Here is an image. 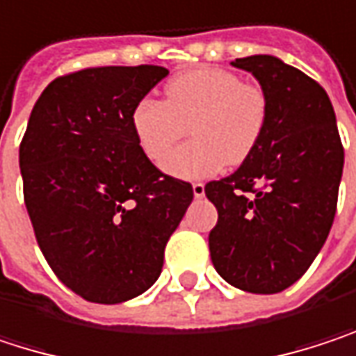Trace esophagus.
Here are the masks:
<instances>
[{
    "instance_id": "obj_1",
    "label": "esophagus",
    "mask_w": 356,
    "mask_h": 356,
    "mask_svg": "<svg viewBox=\"0 0 356 356\" xmlns=\"http://www.w3.org/2000/svg\"><path fill=\"white\" fill-rule=\"evenodd\" d=\"M193 195H195L197 199H202V197H204V184H202V182H195V184H193Z\"/></svg>"
}]
</instances>
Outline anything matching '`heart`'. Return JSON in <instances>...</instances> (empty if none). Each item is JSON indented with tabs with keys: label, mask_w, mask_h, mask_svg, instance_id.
<instances>
[{
	"label": "heart",
	"mask_w": 356,
	"mask_h": 356,
	"mask_svg": "<svg viewBox=\"0 0 356 356\" xmlns=\"http://www.w3.org/2000/svg\"><path fill=\"white\" fill-rule=\"evenodd\" d=\"M268 122V98L256 83L223 67H199L176 75L163 90V102L141 98L131 112V129L139 149L161 161L191 129L193 141L163 161L170 176L202 180L227 163L252 156Z\"/></svg>",
	"instance_id": "obj_1"
}]
</instances>
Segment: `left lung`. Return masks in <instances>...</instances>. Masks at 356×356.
<instances>
[{"mask_svg": "<svg viewBox=\"0 0 356 356\" xmlns=\"http://www.w3.org/2000/svg\"><path fill=\"white\" fill-rule=\"evenodd\" d=\"M268 98V122L252 156L204 195L219 219L209 234L215 270L248 293H281L303 277L326 242L344 149L324 88L273 55L232 61Z\"/></svg>", "mask_w": 356, "mask_h": 356, "instance_id": "obj_1", "label": "left lung"}]
</instances>
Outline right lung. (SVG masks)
I'll return each mask as SVG.
<instances>
[{"label": "right lung", "instance_id": "obj_1", "mask_svg": "<svg viewBox=\"0 0 356 356\" xmlns=\"http://www.w3.org/2000/svg\"><path fill=\"white\" fill-rule=\"evenodd\" d=\"M165 67H90L51 81L20 143L24 202L49 266L92 303L147 291L193 186L161 174L133 135L131 112Z\"/></svg>", "mask_w": 356, "mask_h": 356}]
</instances>
